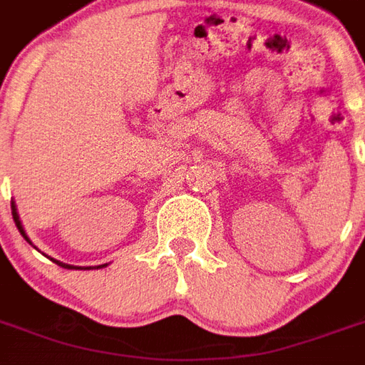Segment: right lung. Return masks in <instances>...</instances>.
<instances>
[{
  "label": "right lung",
  "mask_w": 365,
  "mask_h": 365,
  "mask_svg": "<svg viewBox=\"0 0 365 365\" xmlns=\"http://www.w3.org/2000/svg\"><path fill=\"white\" fill-rule=\"evenodd\" d=\"M11 215H13V221H15V227H17V229H19L21 237L25 238V240H27L29 245H33V242H31V238L27 237V232H25V229H23V222H21L19 213H17V205H15V201H13V199H11ZM54 262H56V264H58V266H62V268H66V269H74V266H70V264H64V262H58V260H54ZM103 266H105V264H103Z\"/></svg>",
  "instance_id": "obj_1"
}]
</instances>
